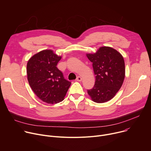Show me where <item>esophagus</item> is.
<instances>
[{
	"instance_id": "34e87169",
	"label": "esophagus",
	"mask_w": 151,
	"mask_h": 151,
	"mask_svg": "<svg viewBox=\"0 0 151 151\" xmlns=\"http://www.w3.org/2000/svg\"><path fill=\"white\" fill-rule=\"evenodd\" d=\"M81 80H82V78H81V77H80V76L77 77V78H76V81H81Z\"/></svg>"
}]
</instances>
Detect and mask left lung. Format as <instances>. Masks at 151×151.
<instances>
[{"label": "left lung", "mask_w": 151, "mask_h": 151, "mask_svg": "<svg viewBox=\"0 0 151 151\" xmlns=\"http://www.w3.org/2000/svg\"><path fill=\"white\" fill-rule=\"evenodd\" d=\"M86 56L92 62L95 76V85L88 90V93L93 101L106 103L115 96L123 84L125 76L124 58L116 50L106 46Z\"/></svg>", "instance_id": "left-lung-1"}]
</instances>
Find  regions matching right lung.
Wrapping results in <instances>:
<instances>
[{
  "instance_id": "right-lung-1",
  "label": "right lung",
  "mask_w": 151,
  "mask_h": 151,
  "mask_svg": "<svg viewBox=\"0 0 151 151\" xmlns=\"http://www.w3.org/2000/svg\"><path fill=\"white\" fill-rule=\"evenodd\" d=\"M61 58L52 50H44L32 56L27 63L30 88L41 100L48 104L62 101L71 84L56 67Z\"/></svg>"
}]
</instances>
